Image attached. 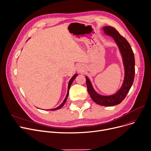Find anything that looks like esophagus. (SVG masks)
<instances>
[{"instance_id": "obj_1", "label": "esophagus", "mask_w": 151, "mask_h": 151, "mask_svg": "<svg viewBox=\"0 0 151 151\" xmlns=\"http://www.w3.org/2000/svg\"><path fill=\"white\" fill-rule=\"evenodd\" d=\"M78 71H80V70H81V68H78Z\"/></svg>"}]
</instances>
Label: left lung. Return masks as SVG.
Masks as SVG:
<instances>
[{
	"label": "left lung",
	"instance_id": "1",
	"mask_svg": "<svg viewBox=\"0 0 151 151\" xmlns=\"http://www.w3.org/2000/svg\"><path fill=\"white\" fill-rule=\"evenodd\" d=\"M103 30L107 35L112 37L116 41L122 56L124 65L125 67V78L120 89L113 95H100L93 89L92 85L87 77H86L87 90L91 99L96 104L104 106H113L120 104L126 97L127 93L133 85L135 69L134 56L133 50L128 41L116 31L115 28L111 26H105Z\"/></svg>",
	"mask_w": 151,
	"mask_h": 151
}]
</instances>
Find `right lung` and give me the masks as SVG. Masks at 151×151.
<instances>
[{
	"label": "right lung",
	"instance_id": "1",
	"mask_svg": "<svg viewBox=\"0 0 151 151\" xmlns=\"http://www.w3.org/2000/svg\"><path fill=\"white\" fill-rule=\"evenodd\" d=\"M77 76V74H76L73 77H72L71 78H70V80L69 81V84H68V93H67V95H66V98H65V99H64V101H63V102L58 106V107H57L56 108H55V109H50V111H55V110H57V109H60V108H61V107L64 106V104H65V103H66V100H67V99H68V95H69V88H70V85H71V84H72V83L73 82V81H74V80L76 78V77ZM50 110V109H49Z\"/></svg>",
	"mask_w": 151,
	"mask_h": 151
}]
</instances>
